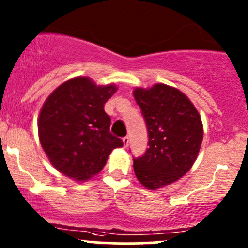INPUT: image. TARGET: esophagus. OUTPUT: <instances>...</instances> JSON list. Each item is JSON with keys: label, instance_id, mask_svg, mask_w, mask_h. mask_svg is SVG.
Returning a JSON list of instances; mask_svg holds the SVG:
<instances>
[{"label": "esophagus", "instance_id": "obj_1", "mask_svg": "<svg viewBox=\"0 0 248 248\" xmlns=\"http://www.w3.org/2000/svg\"><path fill=\"white\" fill-rule=\"evenodd\" d=\"M122 142H124V147L128 146V144H129V138H128V137H124V138H122Z\"/></svg>", "mask_w": 248, "mask_h": 248}]
</instances>
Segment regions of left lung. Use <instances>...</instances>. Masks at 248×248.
I'll list each match as a JSON object with an SVG mask.
<instances>
[{
  "mask_svg": "<svg viewBox=\"0 0 248 248\" xmlns=\"http://www.w3.org/2000/svg\"><path fill=\"white\" fill-rule=\"evenodd\" d=\"M133 96L149 132V149L133 159L134 172L145 188L155 191L192 168L202 146V122L188 97L169 85L136 87Z\"/></svg>",
  "mask_w": 248,
  "mask_h": 248,
  "instance_id": "8db88e82",
  "label": "left lung"
}]
</instances>
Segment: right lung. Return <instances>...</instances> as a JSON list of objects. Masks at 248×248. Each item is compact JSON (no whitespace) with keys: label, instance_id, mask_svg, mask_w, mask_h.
<instances>
[{"label":"right lung","instance_id":"1","mask_svg":"<svg viewBox=\"0 0 248 248\" xmlns=\"http://www.w3.org/2000/svg\"><path fill=\"white\" fill-rule=\"evenodd\" d=\"M114 84L96 85L76 77L60 85L44 102L38 136L50 163L78 182L98 174L109 155L124 142L110 133L104 104L116 92Z\"/></svg>","mask_w":248,"mask_h":248}]
</instances>
